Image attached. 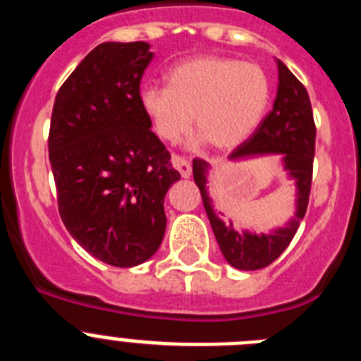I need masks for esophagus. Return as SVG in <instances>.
<instances>
[{"label": "esophagus", "mask_w": 361, "mask_h": 361, "mask_svg": "<svg viewBox=\"0 0 361 361\" xmlns=\"http://www.w3.org/2000/svg\"><path fill=\"white\" fill-rule=\"evenodd\" d=\"M171 164H173L175 170L183 175L184 178H188L191 175V164L184 157H178V155H173L171 157Z\"/></svg>", "instance_id": "1"}]
</instances>
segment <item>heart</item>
<instances>
[{
  "label": "heart",
  "mask_w": 361,
  "mask_h": 361,
  "mask_svg": "<svg viewBox=\"0 0 361 361\" xmlns=\"http://www.w3.org/2000/svg\"><path fill=\"white\" fill-rule=\"evenodd\" d=\"M168 86L146 85L139 106L162 141H177L191 126L213 148L233 149L258 128L271 101V81L255 63L197 56L168 70Z\"/></svg>",
  "instance_id": "1"
}]
</instances>
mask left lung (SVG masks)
<instances>
[{
    "instance_id": "left-lung-1",
    "label": "left lung",
    "mask_w": 361,
    "mask_h": 361,
    "mask_svg": "<svg viewBox=\"0 0 361 361\" xmlns=\"http://www.w3.org/2000/svg\"><path fill=\"white\" fill-rule=\"evenodd\" d=\"M279 66V92H276L273 110L258 124L253 135L242 142L229 159H247L269 153H282L283 170L296 186V213L288 226L271 233L237 231L233 222L226 224L213 209L208 195L209 164L202 159L193 161V178L202 195L204 209L208 213L220 251L233 267L242 271L262 269L275 262L286 251L295 237L300 220L304 219L309 204L312 183V159H314V141L317 128L312 119V108L305 86L293 75L291 70L276 59Z\"/></svg>"
}]
</instances>
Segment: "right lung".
<instances>
[{
	"label": "right lung",
	"mask_w": 361,
	"mask_h": 361,
	"mask_svg": "<svg viewBox=\"0 0 361 361\" xmlns=\"http://www.w3.org/2000/svg\"><path fill=\"white\" fill-rule=\"evenodd\" d=\"M149 44L101 43L54 101L49 159L63 224L92 257L146 262L166 231L164 197L180 173L139 106Z\"/></svg>",
	"instance_id": "1"
}]
</instances>
